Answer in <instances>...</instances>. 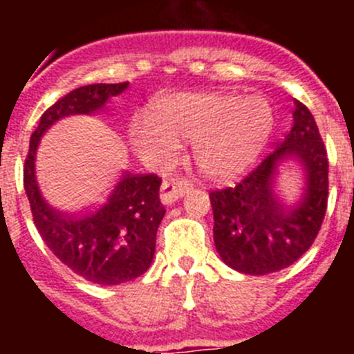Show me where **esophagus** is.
Wrapping results in <instances>:
<instances>
[{"mask_svg":"<svg viewBox=\"0 0 354 354\" xmlns=\"http://www.w3.org/2000/svg\"><path fill=\"white\" fill-rule=\"evenodd\" d=\"M192 186L193 184L186 179L165 180V183L161 184V193H159V196H161V202L165 205L174 204V202H177V200H179L184 193L189 192V189H192Z\"/></svg>","mask_w":354,"mask_h":354,"instance_id":"esophagus-1","label":"esophagus"}]
</instances>
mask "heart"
Instances as JSON below:
<instances>
[{
    "instance_id": "1",
    "label": "heart",
    "mask_w": 354,
    "mask_h": 354,
    "mask_svg": "<svg viewBox=\"0 0 354 354\" xmlns=\"http://www.w3.org/2000/svg\"><path fill=\"white\" fill-rule=\"evenodd\" d=\"M274 129L266 97L250 93L180 92L165 95L131 124L134 149L152 162L167 165L179 140H193V159L212 180L236 179L259 161Z\"/></svg>"
}]
</instances>
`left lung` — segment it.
<instances>
[{"label": "left lung", "instance_id": "obj_1", "mask_svg": "<svg viewBox=\"0 0 354 354\" xmlns=\"http://www.w3.org/2000/svg\"><path fill=\"white\" fill-rule=\"evenodd\" d=\"M286 164L302 170V193L294 203L277 193ZM209 198L216 252L228 268L259 277L298 261L317 237L328 204L326 149L308 108L294 101L292 127L277 149L243 183Z\"/></svg>", "mask_w": 354, "mask_h": 354}]
</instances>
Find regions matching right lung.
<instances>
[{"instance_id": "1", "label": "right lung", "mask_w": 354, "mask_h": 354, "mask_svg": "<svg viewBox=\"0 0 354 354\" xmlns=\"http://www.w3.org/2000/svg\"><path fill=\"white\" fill-rule=\"evenodd\" d=\"M127 86L129 83L86 84L62 97L40 117L24 162V189L44 243L74 273L99 286L129 282L152 264L156 234L167 212L159 202L161 179L154 174L122 175L95 205L64 212L42 196L35 159L40 138L56 122L71 115L97 113Z\"/></svg>"}]
</instances>
